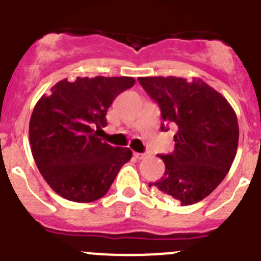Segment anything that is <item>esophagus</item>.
Wrapping results in <instances>:
<instances>
[{
	"label": "esophagus",
	"instance_id": "obj_1",
	"mask_svg": "<svg viewBox=\"0 0 261 261\" xmlns=\"http://www.w3.org/2000/svg\"><path fill=\"white\" fill-rule=\"evenodd\" d=\"M134 155H135V157L138 158V160H143V158L147 157V153H138V152H135V153H134Z\"/></svg>",
	"mask_w": 261,
	"mask_h": 261
}]
</instances>
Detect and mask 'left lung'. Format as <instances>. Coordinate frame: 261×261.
<instances>
[{
    "label": "left lung",
    "instance_id": "1",
    "mask_svg": "<svg viewBox=\"0 0 261 261\" xmlns=\"http://www.w3.org/2000/svg\"><path fill=\"white\" fill-rule=\"evenodd\" d=\"M139 82L157 101L166 125H175V149L158 154L165 174L149 182L181 206L197 203L223 181L238 147V121L225 97L202 80L180 77H139ZM166 130L165 125H161Z\"/></svg>",
    "mask_w": 261,
    "mask_h": 261
}]
</instances>
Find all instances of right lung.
I'll use <instances>...</instances> for the list:
<instances>
[{"mask_svg": "<svg viewBox=\"0 0 261 261\" xmlns=\"http://www.w3.org/2000/svg\"><path fill=\"white\" fill-rule=\"evenodd\" d=\"M134 84L133 77L65 79L37 101L29 121L32 154L59 196L84 203L101 198L133 157L130 148L112 147L97 131L114 99Z\"/></svg>", "mask_w": 261, "mask_h": 261, "instance_id": "1", "label": "right lung"}]
</instances>
